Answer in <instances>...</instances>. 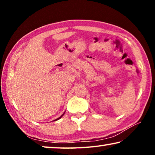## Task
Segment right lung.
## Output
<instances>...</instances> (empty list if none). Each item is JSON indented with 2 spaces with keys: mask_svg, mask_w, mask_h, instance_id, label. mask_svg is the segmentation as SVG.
Segmentation results:
<instances>
[{
  "mask_svg": "<svg viewBox=\"0 0 155 155\" xmlns=\"http://www.w3.org/2000/svg\"><path fill=\"white\" fill-rule=\"evenodd\" d=\"M63 115L62 116H60V117H59L58 118H57V119H56V120H58V119H60V118H61V117H62V116H63Z\"/></svg>",
  "mask_w": 155,
  "mask_h": 155,
  "instance_id": "add662e5",
  "label": "right lung"
}]
</instances>
